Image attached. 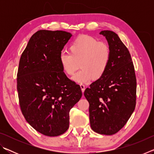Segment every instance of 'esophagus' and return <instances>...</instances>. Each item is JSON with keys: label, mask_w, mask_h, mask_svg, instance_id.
Masks as SVG:
<instances>
[{"label": "esophagus", "mask_w": 154, "mask_h": 154, "mask_svg": "<svg viewBox=\"0 0 154 154\" xmlns=\"http://www.w3.org/2000/svg\"><path fill=\"white\" fill-rule=\"evenodd\" d=\"M80 87H81V89H82V92L83 93V92H84V91H85V85L83 84H80Z\"/></svg>", "instance_id": "1"}]
</instances>
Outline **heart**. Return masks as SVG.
<instances>
[{"label": "heart", "instance_id": "heart-1", "mask_svg": "<svg viewBox=\"0 0 154 154\" xmlns=\"http://www.w3.org/2000/svg\"><path fill=\"white\" fill-rule=\"evenodd\" d=\"M71 53L62 51L59 56L62 71L72 75L80 65L72 80L77 83H88L92 79L102 77L107 70L111 58V51L107 44L100 42L89 35L77 36L69 46Z\"/></svg>", "mask_w": 154, "mask_h": 154}]
</instances>
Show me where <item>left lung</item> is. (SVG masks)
I'll return each mask as SVG.
<instances>
[{
	"mask_svg": "<svg viewBox=\"0 0 154 154\" xmlns=\"http://www.w3.org/2000/svg\"><path fill=\"white\" fill-rule=\"evenodd\" d=\"M111 51L105 75L86 88L90 104V126L100 134L112 135L120 130L136 106L137 79L128 49L113 31L102 30Z\"/></svg>",
	"mask_w": 154,
	"mask_h": 154,
	"instance_id": "1",
	"label": "left lung"
}]
</instances>
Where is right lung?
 <instances>
[{"instance_id": "1", "label": "right lung", "mask_w": 154, "mask_h": 154, "mask_svg": "<svg viewBox=\"0 0 154 154\" xmlns=\"http://www.w3.org/2000/svg\"><path fill=\"white\" fill-rule=\"evenodd\" d=\"M71 36L62 30H38L20 60L17 89L21 111L28 123L45 136L66 131L70 110L82 96L79 85L66 77L59 61Z\"/></svg>"}]
</instances>
